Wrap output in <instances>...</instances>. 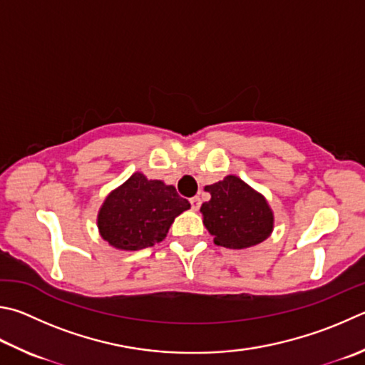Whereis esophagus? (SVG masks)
Masks as SVG:
<instances>
[{"label": "esophagus", "instance_id": "34e87169", "mask_svg": "<svg viewBox=\"0 0 365 365\" xmlns=\"http://www.w3.org/2000/svg\"><path fill=\"white\" fill-rule=\"evenodd\" d=\"M190 204H191V209L193 210H197L201 207V200H200V196H193L190 200Z\"/></svg>", "mask_w": 365, "mask_h": 365}]
</instances>
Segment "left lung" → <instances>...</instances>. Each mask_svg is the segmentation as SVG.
I'll return each instance as SVG.
<instances>
[{
	"instance_id": "obj_1",
	"label": "left lung",
	"mask_w": 365,
	"mask_h": 365,
	"mask_svg": "<svg viewBox=\"0 0 365 365\" xmlns=\"http://www.w3.org/2000/svg\"><path fill=\"white\" fill-rule=\"evenodd\" d=\"M204 190L210 201L201 205L202 223L217 246L247 249L273 233L274 215L268 201L240 177L227 175Z\"/></svg>"
}]
</instances>
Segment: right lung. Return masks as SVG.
Returning <instances> with one entry per match:
<instances>
[{
    "mask_svg": "<svg viewBox=\"0 0 365 365\" xmlns=\"http://www.w3.org/2000/svg\"><path fill=\"white\" fill-rule=\"evenodd\" d=\"M188 209L190 202L177 195L175 187L135 172L105 197L97 215L98 233L119 250L151 247Z\"/></svg>",
    "mask_w": 365,
    "mask_h": 365,
    "instance_id": "obj_1",
    "label": "right lung"
}]
</instances>
